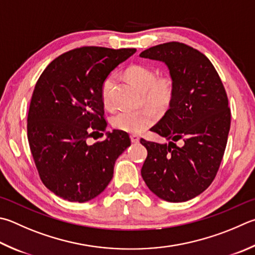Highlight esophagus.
Instances as JSON below:
<instances>
[{
    "mask_svg": "<svg viewBox=\"0 0 255 255\" xmlns=\"http://www.w3.org/2000/svg\"><path fill=\"white\" fill-rule=\"evenodd\" d=\"M130 139L132 142H138L139 141V136L138 135H130Z\"/></svg>",
    "mask_w": 255,
    "mask_h": 255,
    "instance_id": "34e87169",
    "label": "esophagus"
}]
</instances>
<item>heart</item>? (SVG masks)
I'll list each match as a JSON object with an SVG mask.
<instances>
[{
    "label": "heart",
    "instance_id": "heart-1",
    "mask_svg": "<svg viewBox=\"0 0 255 255\" xmlns=\"http://www.w3.org/2000/svg\"><path fill=\"white\" fill-rule=\"evenodd\" d=\"M125 75L141 91L142 101L157 112H165L173 101L174 82L169 76L157 77L154 68L147 64L135 63L129 66ZM115 76L108 75L100 85V98L105 108L110 109L114 106L113 92ZM156 114L150 108L137 110H123L112 117L113 127L126 132L136 133L155 122Z\"/></svg>",
    "mask_w": 255,
    "mask_h": 255
}]
</instances>
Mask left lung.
I'll use <instances>...</instances> for the list:
<instances>
[{
    "label": "left lung",
    "instance_id": "8db88e82",
    "mask_svg": "<svg viewBox=\"0 0 255 255\" xmlns=\"http://www.w3.org/2000/svg\"><path fill=\"white\" fill-rule=\"evenodd\" d=\"M139 55L165 62L174 82L169 109L150 129L169 142L141 138L148 152L141 176L161 200L186 202L204 192L220 168L231 127L228 95L212 62L189 45L167 42Z\"/></svg>",
    "mask_w": 255,
    "mask_h": 255
}]
</instances>
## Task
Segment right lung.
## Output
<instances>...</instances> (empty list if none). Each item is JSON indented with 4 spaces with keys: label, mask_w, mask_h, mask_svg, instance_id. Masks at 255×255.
I'll return each instance as SVG.
<instances>
[{
    "label": "right lung",
    "mask_w": 255,
    "mask_h": 255,
    "mask_svg": "<svg viewBox=\"0 0 255 255\" xmlns=\"http://www.w3.org/2000/svg\"><path fill=\"white\" fill-rule=\"evenodd\" d=\"M136 49L82 47L59 55L36 81L27 114V139L42 183L69 202L90 201L105 191L115 161L128 146L126 131L87 142L106 130L100 85Z\"/></svg>",
    "instance_id": "1"
}]
</instances>
